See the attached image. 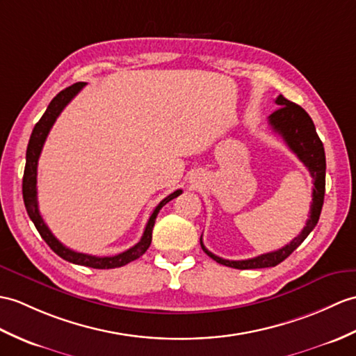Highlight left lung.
Segmentation results:
<instances>
[{
	"label": "left lung",
	"instance_id": "obj_1",
	"mask_svg": "<svg viewBox=\"0 0 356 356\" xmlns=\"http://www.w3.org/2000/svg\"><path fill=\"white\" fill-rule=\"evenodd\" d=\"M276 104L280 107L277 111L273 112L268 117V124L271 126L273 131L284 138L285 144L290 147V150L305 163L311 172V177L314 179V188H312V203L309 211V218L307 221V226L303 227L302 232L297 235L290 244L284 245L282 249L276 252L264 253L256 256V258L243 259V261H229L222 259L220 256L211 253L206 249L202 238L200 245L203 252L211 256L213 261L222 264L226 267H232L238 270H249V268H267V267H276L277 264L286 259L297 247H299L305 238H307L312 229L317 226L321 208H323L325 200V185H326V156L323 143H321L316 126L311 120L307 111L290 100H286L284 95H279L276 98Z\"/></svg>",
	"mask_w": 356,
	"mask_h": 356
}]
</instances>
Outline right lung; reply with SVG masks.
Here are the masks:
<instances>
[{"mask_svg":"<svg viewBox=\"0 0 356 356\" xmlns=\"http://www.w3.org/2000/svg\"><path fill=\"white\" fill-rule=\"evenodd\" d=\"M86 83L83 81H79V83H74L71 86H68L66 89L60 90L57 94L51 103L48 104L45 113L42 115L35 129L31 131V136L29 140V147H27V154H26V170H24V177H22V197H24V204H26V209L29 217L31 218L33 225L36 226L39 235L42 236L44 241L49 245L56 254H59L62 259L77 264V266H85V267H90V268H117V267H122L126 264L138 259L139 256H143L148 247L152 244V232H153V226L156 217H158L159 211L162 209V206L167 204L168 202H171L172 198H176L181 194V189H177L172 194H170L168 197H165L163 200L156 206L154 211L152 212L150 218L147 221V226L144 229V234L140 236L139 243L135 244L134 247H130L129 250L122 252L120 254L115 256H92V254H86V253H79L74 252L68 247H65L59 239H57L51 230L48 229V226L44 222L42 217L39 213V204H38V189H36V176H38V161L40 152H42V147L45 144V139L51 130L53 124L56 122L57 117H59L60 112L65 109L66 104H68L74 97H76L81 89L85 88Z\"/></svg>","mask_w":356,"mask_h":356,"instance_id":"add662e5","label":"right lung"}]
</instances>
